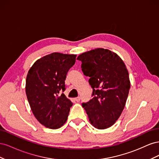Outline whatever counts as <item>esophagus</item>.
Wrapping results in <instances>:
<instances>
[{"mask_svg": "<svg viewBox=\"0 0 159 159\" xmlns=\"http://www.w3.org/2000/svg\"><path fill=\"white\" fill-rule=\"evenodd\" d=\"M80 99H81L80 97H77V98H75L74 99V100L76 102H80Z\"/></svg>", "mask_w": 159, "mask_h": 159, "instance_id": "esophagus-1", "label": "esophagus"}]
</instances>
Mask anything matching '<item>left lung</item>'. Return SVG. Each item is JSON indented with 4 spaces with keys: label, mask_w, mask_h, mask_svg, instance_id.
Returning <instances> with one entry per match:
<instances>
[{
    "label": "left lung",
    "mask_w": 159,
    "mask_h": 159,
    "mask_svg": "<svg viewBox=\"0 0 159 159\" xmlns=\"http://www.w3.org/2000/svg\"><path fill=\"white\" fill-rule=\"evenodd\" d=\"M77 60L93 89L92 99L82 103L90 123L98 129L112 126L125 107L131 85L125 65L115 53L103 48L83 53Z\"/></svg>",
    "instance_id": "8db88e82"
}]
</instances>
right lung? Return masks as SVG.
Returning a JSON list of instances; mask_svg holds the SVG:
<instances>
[{
	"instance_id": "1",
	"label": "right lung",
	"mask_w": 159,
	"mask_h": 159,
	"mask_svg": "<svg viewBox=\"0 0 159 159\" xmlns=\"http://www.w3.org/2000/svg\"><path fill=\"white\" fill-rule=\"evenodd\" d=\"M76 55L52 53L37 60L28 71L26 93L32 111L45 127L56 129L66 122L71 102L62 93Z\"/></svg>"
}]
</instances>
